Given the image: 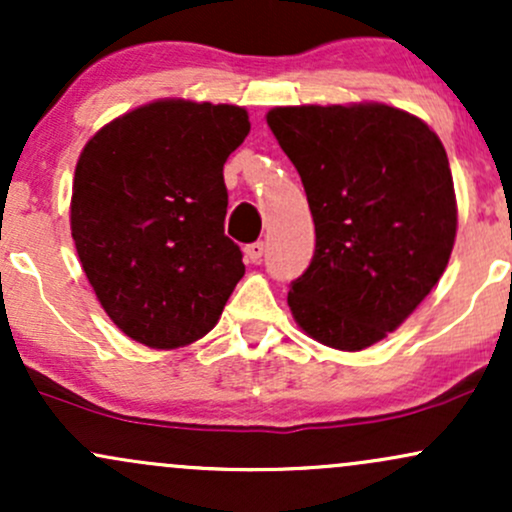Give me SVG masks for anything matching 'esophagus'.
I'll list each match as a JSON object with an SVG mask.
<instances>
[{"mask_svg": "<svg viewBox=\"0 0 512 512\" xmlns=\"http://www.w3.org/2000/svg\"><path fill=\"white\" fill-rule=\"evenodd\" d=\"M243 252H245V257H248V262H260L262 255H264V243H262V240H257V243L245 245Z\"/></svg>", "mask_w": 512, "mask_h": 512, "instance_id": "obj_1", "label": "esophagus"}]
</instances>
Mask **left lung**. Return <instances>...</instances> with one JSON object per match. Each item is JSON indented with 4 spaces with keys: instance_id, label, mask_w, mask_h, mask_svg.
<instances>
[{
    "instance_id": "8db88e82",
    "label": "left lung",
    "mask_w": 512,
    "mask_h": 512,
    "mask_svg": "<svg viewBox=\"0 0 512 512\" xmlns=\"http://www.w3.org/2000/svg\"><path fill=\"white\" fill-rule=\"evenodd\" d=\"M267 122L315 221V255L291 281V313L317 342L366 349L448 267L457 231L448 154L419 117L390 105L274 108Z\"/></svg>"
}]
</instances>
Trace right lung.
Instances as JSON below:
<instances>
[{"instance_id":"right-lung-1","label":"right lung","mask_w":512,"mask_h":512,"mask_svg":"<svg viewBox=\"0 0 512 512\" xmlns=\"http://www.w3.org/2000/svg\"><path fill=\"white\" fill-rule=\"evenodd\" d=\"M248 132L236 105L158 101L86 144L72 236L103 310L134 342L204 337L243 279V252L223 233V163Z\"/></svg>"}]
</instances>
